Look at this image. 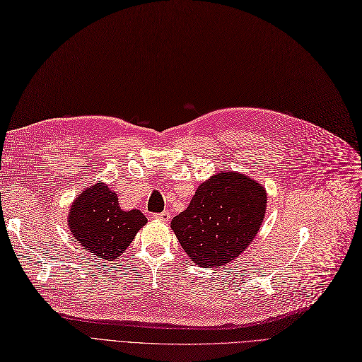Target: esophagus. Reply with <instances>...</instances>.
Masks as SVG:
<instances>
[{
    "label": "esophagus",
    "mask_w": 362,
    "mask_h": 362,
    "mask_svg": "<svg viewBox=\"0 0 362 362\" xmlns=\"http://www.w3.org/2000/svg\"><path fill=\"white\" fill-rule=\"evenodd\" d=\"M153 218H155V219H158V221H160V222H168V221H170V213H168V211L155 213Z\"/></svg>",
    "instance_id": "1"
}]
</instances>
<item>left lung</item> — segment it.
<instances>
[{
	"instance_id": "1",
	"label": "left lung",
	"mask_w": 362,
	"mask_h": 362,
	"mask_svg": "<svg viewBox=\"0 0 362 362\" xmlns=\"http://www.w3.org/2000/svg\"><path fill=\"white\" fill-rule=\"evenodd\" d=\"M267 210L261 183L237 171L213 174L171 221L183 250L203 269L234 261L257 237Z\"/></svg>"
}]
</instances>
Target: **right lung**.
Segmentation results:
<instances>
[{"label": "right lung", "instance_id": "add662e5", "mask_svg": "<svg viewBox=\"0 0 362 362\" xmlns=\"http://www.w3.org/2000/svg\"><path fill=\"white\" fill-rule=\"evenodd\" d=\"M146 223L147 218L140 210L120 209L117 194L103 182L80 192L66 218L76 242L105 261L122 255Z\"/></svg>", "mask_w": 362, "mask_h": 362}]
</instances>
